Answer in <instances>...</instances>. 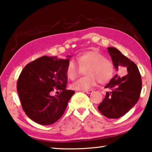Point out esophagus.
Segmentation results:
<instances>
[{"label":"esophagus","mask_w":152,"mask_h":152,"mask_svg":"<svg viewBox=\"0 0 152 152\" xmlns=\"http://www.w3.org/2000/svg\"><path fill=\"white\" fill-rule=\"evenodd\" d=\"M85 92L87 94H91L92 92H93V91H92V90H86Z\"/></svg>","instance_id":"esophagus-1"}]
</instances>
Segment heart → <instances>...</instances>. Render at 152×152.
<instances>
[{"label":"heart","instance_id":"obj_1","mask_svg":"<svg viewBox=\"0 0 152 152\" xmlns=\"http://www.w3.org/2000/svg\"><path fill=\"white\" fill-rule=\"evenodd\" d=\"M78 66L70 60L66 68V76L71 80H75L82 70H86V76L78 79L71 84V88L84 91L92 88L99 82L104 84L110 80L115 73V66L111 61L97 51H87L77 58Z\"/></svg>","mask_w":152,"mask_h":152}]
</instances>
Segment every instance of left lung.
I'll use <instances>...</instances> for the list:
<instances>
[{"label": "left lung", "instance_id": "left-lung-1", "mask_svg": "<svg viewBox=\"0 0 152 152\" xmlns=\"http://www.w3.org/2000/svg\"><path fill=\"white\" fill-rule=\"evenodd\" d=\"M107 50L116 70L123 68L127 71V74L123 77L116 74L110 80L105 86L110 91L106 92V96L98 106V109L106 117L118 119L137 103L140 96L142 82L140 71L133 61L116 48L109 47Z\"/></svg>", "mask_w": 152, "mask_h": 152}]
</instances>
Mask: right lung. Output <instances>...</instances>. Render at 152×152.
Instances as JSON below:
<instances>
[{
	"label": "right lung",
	"instance_id": "right-lung-1",
	"mask_svg": "<svg viewBox=\"0 0 152 152\" xmlns=\"http://www.w3.org/2000/svg\"><path fill=\"white\" fill-rule=\"evenodd\" d=\"M66 60L42 56L27 64L17 81V92L23 109L38 124L49 125L62 116L74 91L66 90V68L72 58ZM60 93L53 96L52 92Z\"/></svg>",
	"mask_w": 152,
	"mask_h": 152
}]
</instances>
